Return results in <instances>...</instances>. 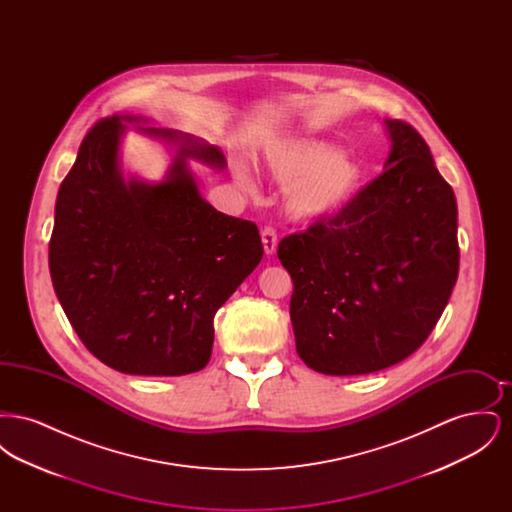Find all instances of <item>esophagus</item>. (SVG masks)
I'll use <instances>...</instances> for the list:
<instances>
[{"mask_svg": "<svg viewBox=\"0 0 512 512\" xmlns=\"http://www.w3.org/2000/svg\"><path fill=\"white\" fill-rule=\"evenodd\" d=\"M261 240H263V247L267 255H274L276 253V245H278V238H276V230L272 226H265L261 232Z\"/></svg>", "mask_w": 512, "mask_h": 512, "instance_id": "obj_1", "label": "esophagus"}]
</instances>
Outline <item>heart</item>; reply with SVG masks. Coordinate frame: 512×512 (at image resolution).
<instances>
[{
	"label": "heart",
	"instance_id": "obj_1",
	"mask_svg": "<svg viewBox=\"0 0 512 512\" xmlns=\"http://www.w3.org/2000/svg\"><path fill=\"white\" fill-rule=\"evenodd\" d=\"M263 169L288 186L286 209L293 219L320 222L340 217L365 188L366 167L349 153H336L326 142L307 138L278 140L265 147ZM234 176L247 184L244 165H234Z\"/></svg>",
	"mask_w": 512,
	"mask_h": 512
}]
</instances>
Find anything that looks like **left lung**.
<instances>
[{
	"instance_id": "left-lung-1",
	"label": "left lung",
	"mask_w": 512,
	"mask_h": 512,
	"mask_svg": "<svg viewBox=\"0 0 512 512\" xmlns=\"http://www.w3.org/2000/svg\"><path fill=\"white\" fill-rule=\"evenodd\" d=\"M386 128V171L340 217L278 245L293 280L297 355L330 376L378 372L413 355L459 274L455 194L411 124Z\"/></svg>"
}]
</instances>
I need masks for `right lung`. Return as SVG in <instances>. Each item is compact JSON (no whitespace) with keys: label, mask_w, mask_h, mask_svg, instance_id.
Masks as SVG:
<instances>
[{"label":"right lung","mask_w":512,"mask_h":512,"mask_svg":"<svg viewBox=\"0 0 512 512\" xmlns=\"http://www.w3.org/2000/svg\"><path fill=\"white\" fill-rule=\"evenodd\" d=\"M124 121L107 117L84 136L61 182L49 240L57 299L86 349L136 376H182L209 363L213 318L263 259L251 220L209 205L188 161L215 169L220 149L171 128L136 126L176 147L161 182L124 180Z\"/></svg>","instance_id":"right-lung-1"}]
</instances>
